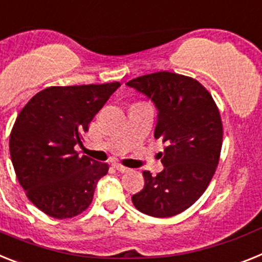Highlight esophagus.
<instances>
[{
  "instance_id": "1",
  "label": "esophagus",
  "mask_w": 262,
  "mask_h": 262,
  "mask_svg": "<svg viewBox=\"0 0 262 262\" xmlns=\"http://www.w3.org/2000/svg\"><path fill=\"white\" fill-rule=\"evenodd\" d=\"M115 167H116V170H117V171H120V172L130 171V169H129V167H125V166H122L121 163H116Z\"/></svg>"
}]
</instances>
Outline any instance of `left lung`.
I'll list each match as a JSON object with an SVG mask.
<instances>
[{
    "instance_id": "8db88e82",
    "label": "left lung",
    "mask_w": 262,
    "mask_h": 262,
    "mask_svg": "<svg viewBox=\"0 0 262 262\" xmlns=\"http://www.w3.org/2000/svg\"><path fill=\"white\" fill-rule=\"evenodd\" d=\"M158 108L154 137L167 146L165 169L144 171V188L132 196L134 207L154 217H170L199 199L216 171L223 145V122L211 93L190 76L154 72L126 83Z\"/></svg>"
}]
</instances>
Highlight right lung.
<instances>
[{"instance_id": "right-lung-1", "label": "right lung", "mask_w": 262, "mask_h": 262, "mask_svg": "<svg viewBox=\"0 0 262 262\" xmlns=\"http://www.w3.org/2000/svg\"><path fill=\"white\" fill-rule=\"evenodd\" d=\"M121 84L49 87L29 100L10 133L15 175L31 203L55 219H70L92 203L108 163L79 156L90 122Z\"/></svg>"}]
</instances>
